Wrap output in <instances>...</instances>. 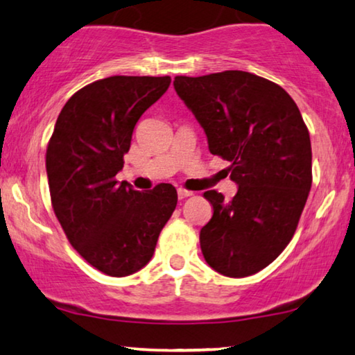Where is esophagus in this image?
Listing matches in <instances>:
<instances>
[{
    "label": "esophagus",
    "mask_w": 355,
    "mask_h": 355,
    "mask_svg": "<svg viewBox=\"0 0 355 355\" xmlns=\"http://www.w3.org/2000/svg\"><path fill=\"white\" fill-rule=\"evenodd\" d=\"M191 196H192V192L186 191V189H178V197H179V200H184V198H187V197H191Z\"/></svg>",
    "instance_id": "obj_1"
}]
</instances>
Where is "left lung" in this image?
<instances>
[{
  "label": "left lung",
  "instance_id": "8db88e82",
  "mask_svg": "<svg viewBox=\"0 0 355 355\" xmlns=\"http://www.w3.org/2000/svg\"><path fill=\"white\" fill-rule=\"evenodd\" d=\"M174 89L205 130L208 148L230 162L239 189L226 202L207 191L211 220L200 231L207 263L230 278L268 266L293 239L312 187V145L288 92L244 71L174 77Z\"/></svg>",
  "mask_w": 355,
  "mask_h": 355
}]
</instances>
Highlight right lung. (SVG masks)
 Here are the masks:
<instances>
[{
    "mask_svg": "<svg viewBox=\"0 0 355 355\" xmlns=\"http://www.w3.org/2000/svg\"><path fill=\"white\" fill-rule=\"evenodd\" d=\"M171 77L113 76L92 82L62 106L46 148L51 205L71 245L108 276H129L153 257L178 192L116 181L135 124Z\"/></svg>",
    "mask_w": 355,
    "mask_h": 355,
    "instance_id": "add662e5",
    "label": "right lung"
}]
</instances>
